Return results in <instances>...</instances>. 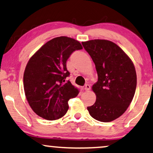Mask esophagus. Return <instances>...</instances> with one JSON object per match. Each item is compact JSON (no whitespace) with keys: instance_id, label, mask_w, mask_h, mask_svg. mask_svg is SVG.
Here are the masks:
<instances>
[{"instance_id":"obj_1","label":"esophagus","mask_w":153,"mask_h":153,"mask_svg":"<svg viewBox=\"0 0 153 153\" xmlns=\"http://www.w3.org/2000/svg\"><path fill=\"white\" fill-rule=\"evenodd\" d=\"M84 88V91H89L90 88H91V86H90V85L86 84V85H85V86H84V88Z\"/></svg>"}]
</instances>
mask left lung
I'll list each match as a JSON object with an SVG mask.
<instances>
[{"label":"left lung","mask_w":153,"mask_h":153,"mask_svg":"<svg viewBox=\"0 0 153 153\" xmlns=\"http://www.w3.org/2000/svg\"><path fill=\"white\" fill-rule=\"evenodd\" d=\"M82 45L95 65L98 81L92 86L96 101L87 107L100 122H111L124 114L137 88V73L132 61L116 44L106 39H92Z\"/></svg>","instance_id":"8db88e82"}]
</instances>
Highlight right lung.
Returning a JSON list of instances; mask_svg holds the SVG:
<instances>
[{
	"label": "right lung",
	"mask_w": 153,
	"mask_h": 153,
	"mask_svg": "<svg viewBox=\"0 0 153 153\" xmlns=\"http://www.w3.org/2000/svg\"><path fill=\"white\" fill-rule=\"evenodd\" d=\"M81 43L71 37H55L45 44L28 60L24 74L27 101L37 116L48 120L62 118L68 111V101L79 90L66 77V62Z\"/></svg>",
	"instance_id": "1"
}]
</instances>
